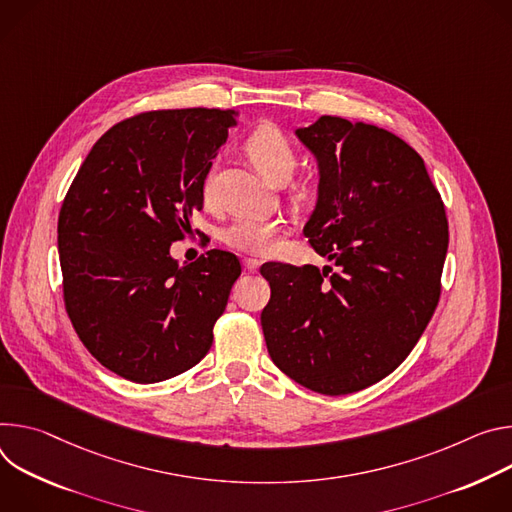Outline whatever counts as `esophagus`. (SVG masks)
Wrapping results in <instances>:
<instances>
[{
    "label": "esophagus",
    "mask_w": 512,
    "mask_h": 512,
    "mask_svg": "<svg viewBox=\"0 0 512 512\" xmlns=\"http://www.w3.org/2000/svg\"><path fill=\"white\" fill-rule=\"evenodd\" d=\"M244 270L246 272H256L258 268H260V262L258 260H254V258H244Z\"/></svg>",
    "instance_id": "esophagus-1"
}]
</instances>
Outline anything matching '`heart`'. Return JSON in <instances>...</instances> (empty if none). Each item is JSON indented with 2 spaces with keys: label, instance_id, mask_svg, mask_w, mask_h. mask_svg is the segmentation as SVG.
I'll return each instance as SVG.
<instances>
[{
  "label": "heart",
  "instance_id": "1",
  "mask_svg": "<svg viewBox=\"0 0 512 512\" xmlns=\"http://www.w3.org/2000/svg\"><path fill=\"white\" fill-rule=\"evenodd\" d=\"M246 154L252 164L272 185H282L293 177L297 166V148L291 138L272 124L258 126L246 138ZM213 175L209 173L203 183V193L209 195ZM282 236V223L278 219H256L240 217L223 227L221 242L244 254L268 256L276 250Z\"/></svg>",
  "mask_w": 512,
  "mask_h": 512
}]
</instances>
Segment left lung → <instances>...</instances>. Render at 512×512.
Instances as JSON below:
<instances>
[{
  "label": "left lung",
  "instance_id": "left-lung-1",
  "mask_svg": "<svg viewBox=\"0 0 512 512\" xmlns=\"http://www.w3.org/2000/svg\"><path fill=\"white\" fill-rule=\"evenodd\" d=\"M295 134L319 166L303 234L333 266L264 264L262 331L289 378L350 394L399 368L423 335L441 295L445 207L399 136L333 116Z\"/></svg>",
  "mask_w": 512,
  "mask_h": 512
}]
</instances>
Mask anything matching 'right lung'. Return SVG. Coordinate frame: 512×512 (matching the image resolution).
Returning <instances> with one entry per match:
<instances>
[{
    "label": "right lung",
    "mask_w": 512,
    "mask_h": 512,
    "mask_svg": "<svg viewBox=\"0 0 512 512\" xmlns=\"http://www.w3.org/2000/svg\"><path fill=\"white\" fill-rule=\"evenodd\" d=\"M236 126L234 109L146 111L91 148L59 213L69 319L91 356L152 384L199 364L238 280L240 260L209 250L191 264L170 244L203 209V183Z\"/></svg>",
    "instance_id": "right-lung-1"
}]
</instances>
